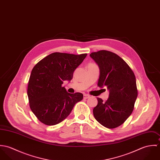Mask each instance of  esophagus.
<instances>
[{
    "mask_svg": "<svg viewBox=\"0 0 160 160\" xmlns=\"http://www.w3.org/2000/svg\"><path fill=\"white\" fill-rule=\"evenodd\" d=\"M90 96L89 95H87V94H84V99H87L88 98H89Z\"/></svg>",
    "mask_w": 160,
    "mask_h": 160,
    "instance_id": "obj_1",
    "label": "esophagus"
}]
</instances>
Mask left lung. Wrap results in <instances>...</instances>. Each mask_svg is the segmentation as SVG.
Masks as SVG:
<instances>
[{"mask_svg": "<svg viewBox=\"0 0 160 160\" xmlns=\"http://www.w3.org/2000/svg\"><path fill=\"white\" fill-rule=\"evenodd\" d=\"M90 56L100 68L98 86H106L110 92L106 102L97 98L93 116L104 127L114 129L123 124L133 112L138 94L136 77L126 62L113 52L102 50Z\"/></svg>", "mask_w": 160, "mask_h": 160, "instance_id": "left-lung-1", "label": "left lung"}]
</instances>
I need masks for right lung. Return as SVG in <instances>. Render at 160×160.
Listing matches in <instances>:
<instances>
[{
  "label": "right lung",
  "instance_id": "1",
  "mask_svg": "<svg viewBox=\"0 0 160 160\" xmlns=\"http://www.w3.org/2000/svg\"><path fill=\"white\" fill-rule=\"evenodd\" d=\"M87 55L54 52L32 69L27 91L29 107L43 124L53 126L61 122L82 100V93H69L62 84L65 80H71L74 70Z\"/></svg>",
  "mask_w": 160,
  "mask_h": 160
}]
</instances>
